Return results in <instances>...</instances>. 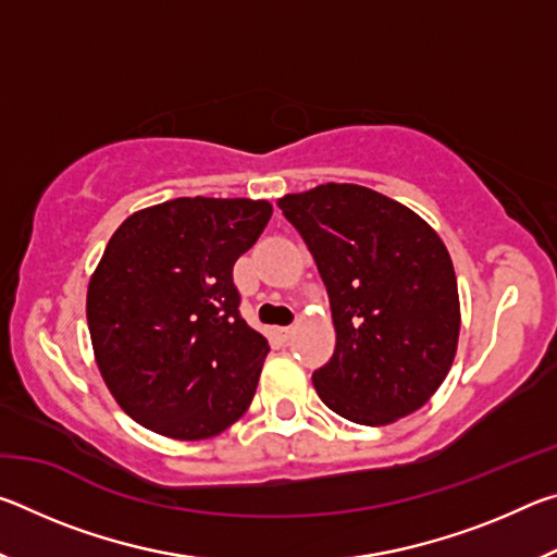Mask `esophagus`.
Segmentation results:
<instances>
[{
	"instance_id": "obj_1",
	"label": "esophagus",
	"mask_w": 557,
	"mask_h": 557,
	"mask_svg": "<svg viewBox=\"0 0 557 557\" xmlns=\"http://www.w3.org/2000/svg\"><path fill=\"white\" fill-rule=\"evenodd\" d=\"M292 334H295V326H280L277 329V336L282 338V342H287V338H292Z\"/></svg>"
}]
</instances>
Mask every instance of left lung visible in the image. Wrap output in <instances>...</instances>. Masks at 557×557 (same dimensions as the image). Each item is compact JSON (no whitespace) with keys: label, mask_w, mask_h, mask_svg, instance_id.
Returning a JSON list of instances; mask_svg holds the SVG:
<instances>
[{"label":"left lung","mask_w":557,"mask_h":557,"mask_svg":"<svg viewBox=\"0 0 557 557\" xmlns=\"http://www.w3.org/2000/svg\"><path fill=\"white\" fill-rule=\"evenodd\" d=\"M277 206L332 305L336 348L312 375L319 398L371 428L422 408L459 338L457 277L440 235L408 206L356 184H322Z\"/></svg>","instance_id":"8db88e82"}]
</instances>
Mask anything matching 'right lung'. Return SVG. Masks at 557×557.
I'll use <instances>...</instances> for the list:
<instances>
[{
  "label": "right lung",
  "mask_w": 557,
  "mask_h": 557,
  "mask_svg": "<svg viewBox=\"0 0 557 557\" xmlns=\"http://www.w3.org/2000/svg\"><path fill=\"white\" fill-rule=\"evenodd\" d=\"M270 215L268 201L196 196L112 233L88 285V329L102 381L143 428L206 440L248 410L270 346L240 317L233 265Z\"/></svg>",
  "instance_id": "right-lung-1"
}]
</instances>
